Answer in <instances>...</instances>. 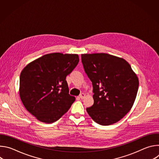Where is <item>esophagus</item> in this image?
Wrapping results in <instances>:
<instances>
[{
	"label": "esophagus",
	"instance_id": "esophagus-1",
	"mask_svg": "<svg viewBox=\"0 0 159 159\" xmlns=\"http://www.w3.org/2000/svg\"><path fill=\"white\" fill-rule=\"evenodd\" d=\"M85 94H84V93H82L81 94H80V96H79V97H80V99H84V98H85Z\"/></svg>",
	"mask_w": 159,
	"mask_h": 159
}]
</instances>
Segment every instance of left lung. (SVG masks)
Returning <instances> with one entry per match:
<instances>
[{"mask_svg": "<svg viewBox=\"0 0 159 159\" xmlns=\"http://www.w3.org/2000/svg\"><path fill=\"white\" fill-rule=\"evenodd\" d=\"M84 70L93 86L94 104L86 109L97 123L107 126L123 118L137 97L139 81L123 58L107 53L82 54Z\"/></svg>", "mask_w": 159, "mask_h": 159, "instance_id": "obj_1", "label": "left lung"}]
</instances>
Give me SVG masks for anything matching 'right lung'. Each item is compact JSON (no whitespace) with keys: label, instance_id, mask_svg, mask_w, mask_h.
<instances>
[{"label":"right lung","instance_id":"add662e5","mask_svg":"<svg viewBox=\"0 0 159 159\" xmlns=\"http://www.w3.org/2000/svg\"><path fill=\"white\" fill-rule=\"evenodd\" d=\"M79 61L77 54L53 53L31 61L22 70L19 96L37 120L54 123L70 109L75 98L69 94L65 79Z\"/></svg>","mask_w":159,"mask_h":159}]
</instances>
